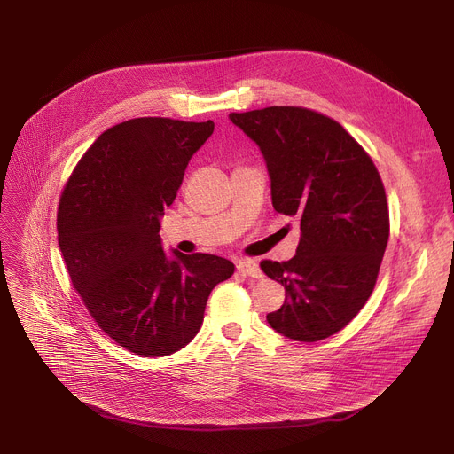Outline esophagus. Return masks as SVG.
I'll return each instance as SVG.
<instances>
[{
	"label": "esophagus",
	"mask_w": 454,
	"mask_h": 454,
	"mask_svg": "<svg viewBox=\"0 0 454 454\" xmlns=\"http://www.w3.org/2000/svg\"><path fill=\"white\" fill-rule=\"evenodd\" d=\"M237 270H239L241 274L245 276H252V278H263V272H261L257 261L254 259H245V261H239L237 263Z\"/></svg>",
	"instance_id": "34e87169"
}]
</instances>
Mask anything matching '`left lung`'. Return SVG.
Returning a JSON list of instances; mask_svg holds the SVG:
<instances>
[{
	"label": "left lung",
	"instance_id": "8db88e82",
	"mask_svg": "<svg viewBox=\"0 0 454 454\" xmlns=\"http://www.w3.org/2000/svg\"><path fill=\"white\" fill-rule=\"evenodd\" d=\"M265 158L272 206L298 217L296 255L263 261L285 287L267 315L272 329L317 342L346 327L368 301L383 261L390 217L372 158L337 121L300 106L230 114Z\"/></svg>",
	"mask_w": 454,
	"mask_h": 454
}]
</instances>
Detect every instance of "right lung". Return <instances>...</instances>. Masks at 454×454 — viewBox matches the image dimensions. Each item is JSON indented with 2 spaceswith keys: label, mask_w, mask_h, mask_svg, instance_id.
Segmentation results:
<instances>
[{
  "label": "right lung",
  "mask_w": 454,
  "mask_h": 454,
  "mask_svg": "<svg viewBox=\"0 0 454 454\" xmlns=\"http://www.w3.org/2000/svg\"><path fill=\"white\" fill-rule=\"evenodd\" d=\"M215 123L137 117L103 132L77 163L59 204V247L98 325L141 356L171 355L199 333L206 301L231 261L167 255L160 219Z\"/></svg>",
  "instance_id": "add662e5"
}]
</instances>
